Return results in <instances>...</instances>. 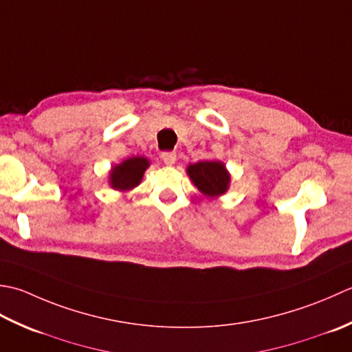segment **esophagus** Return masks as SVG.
I'll return each instance as SVG.
<instances>
[{"mask_svg":"<svg viewBox=\"0 0 352 352\" xmlns=\"http://www.w3.org/2000/svg\"><path fill=\"white\" fill-rule=\"evenodd\" d=\"M161 160L164 161V164H167V166H173V164L176 162V153L175 152H162Z\"/></svg>","mask_w":352,"mask_h":352,"instance_id":"obj_1","label":"esophagus"}]
</instances>
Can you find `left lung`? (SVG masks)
Masks as SVG:
<instances>
[{
  "mask_svg": "<svg viewBox=\"0 0 352 352\" xmlns=\"http://www.w3.org/2000/svg\"><path fill=\"white\" fill-rule=\"evenodd\" d=\"M191 182L197 186L200 192L208 197H219L228 191L231 176L223 162L220 161H200L190 164L186 168Z\"/></svg>",
  "mask_w": 352,
  "mask_h": 352,
  "instance_id": "8db88e82",
  "label": "left lung"
}]
</instances>
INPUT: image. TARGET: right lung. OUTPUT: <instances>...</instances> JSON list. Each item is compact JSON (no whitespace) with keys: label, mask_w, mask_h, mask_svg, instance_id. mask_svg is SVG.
Returning a JSON list of instances; mask_svg holds the SVG:
<instances>
[{"label":"right lung","mask_w":352,"mask_h":352,"mask_svg":"<svg viewBox=\"0 0 352 352\" xmlns=\"http://www.w3.org/2000/svg\"><path fill=\"white\" fill-rule=\"evenodd\" d=\"M148 166L150 162L147 157H129V160L118 164V166L112 167L109 173V184L113 190L118 191L132 190L136 185H140L142 175H144Z\"/></svg>","instance_id":"obj_1"}]
</instances>
